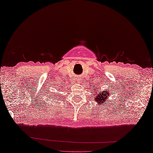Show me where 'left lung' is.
Returning a JSON list of instances; mask_svg holds the SVG:
<instances>
[{
  "label": "left lung",
  "mask_w": 153,
  "mask_h": 153,
  "mask_svg": "<svg viewBox=\"0 0 153 153\" xmlns=\"http://www.w3.org/2000/svg\"><path fill=\"white\" fill-rule=\"evenodd\" d=\"M111 90H109V89H107V90L104 89L103 90H100V89L98 88L97 86L94 89H93V99L96 102V105L98 106H104V103H106L109 100ZM99 91H100V93L99 92Z\"/></svg>",
  "instance_id": "8db88e82"
}]
</instances>
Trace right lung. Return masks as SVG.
Masks as SVG:
<instances>
[{
    "label": "right lung",
    "mask_w": 153,
    "mask_h": 153,
    "mask_svg": "<svg viewBox=\"0 0 153 153\" xmlns=\"http://www.w3.org/2000/svg\"><path fill=\"white\" fill-rule=\"evenodd\" d=\"M48 97H49V99L51 100V101H53V100H57V99H58V96H57V94L56 95V94H54L53 92L52 94H49Z\"/></svg>",
    "instance_id": "1"
}]
</instances>
